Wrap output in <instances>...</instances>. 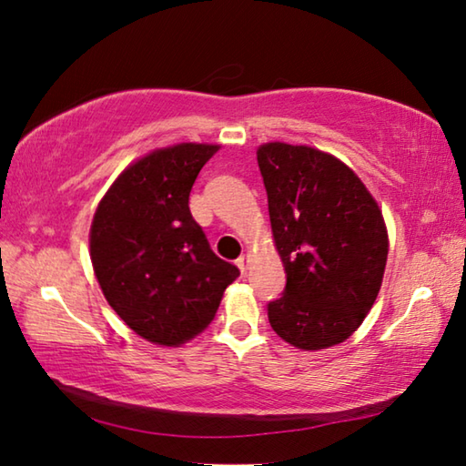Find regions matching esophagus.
Wrapping results in <instances>:
<instances>
[{
    "mask_svg": "<svg viewBox=\"0 0 466 466\" xmlns=\"http://www.w3.org/2000/svg\"><path fill=\"white\" fill-rule=\"evenodd\" d=\"M236 267L240 268L242 275L247 273V268H248V255H240L238 258H236Z\"/></svg>",
    "mask_w": 466,
    "mask_h": 466,
    "instance_id": "1",
    "label": "esophagus"
}]
</instances>
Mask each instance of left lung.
<instances>
[{
    "mask_svg": "<svg viewBox=\"0 0 466 466\" xmlns=\"http://www.w3.org/2000/svg\"><path fill=\"white\" fill-rule=\"evenodd\" d=\"M257 160L287 273L283 295L267 308L270 328L301 350L340 344L383 283V214L352 168L328 152L267 142Z\"/></svg>",
    "mask_w": 466,
    "mask_h": 466,
    "instance_id": "1",
    "label": "left lung"
}]
</instances>
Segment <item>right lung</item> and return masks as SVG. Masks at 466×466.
Wrapping results in <instances>:
<instances>
[{
  "mask_svg": "<svg viewBox=\"0 0 466 466\" xmlns=\"http://www.w3.org/2000/svg\"><path fill=\"white\" fill-rule=\"evenodd\" d=\"M218 145L183 142L138 158L107 189L89 255L114 311L138 336L179 346L206 329L240 270L209 248L189 193Z\"/></svg>",
  "mask_w": 466,
  "mask_h": 466,
  "instance_id": "obj_1",
  "label": "right lung"
}]
</instances>
